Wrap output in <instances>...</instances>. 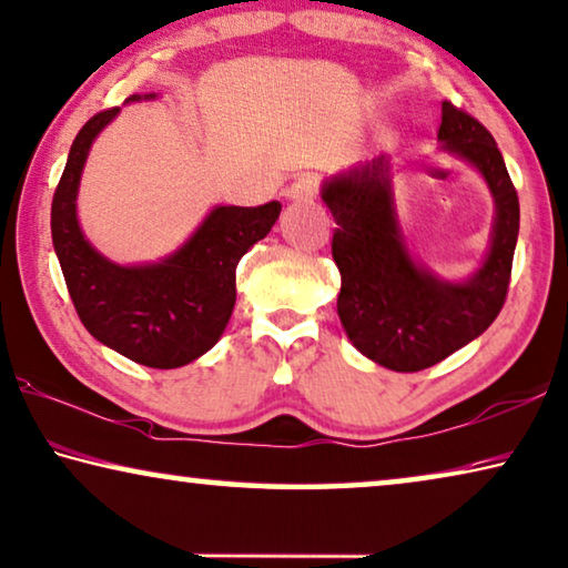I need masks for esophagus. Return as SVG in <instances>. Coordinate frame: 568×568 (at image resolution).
I'll return each instance as SVG.
<instances>
[{
    "mask_svg": "<svg viewBox=\"0 0 568 568\" xmlns=\"http://www.w3.org/2000/svg\"><path fill=\"white\" fill-rule=\"evenodd\" d=\"M318 192H321V179L316 174H303L295 179L291 189H287V200L311 202V200H316Z\"/></svg>",
    "mask_w": 568,
    "mask_h": 568,
    "instance_id": "obj_1",
    "label": "esophagus"
}]
</instances>
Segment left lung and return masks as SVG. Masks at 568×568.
Wrapping results in <instances>:
<instances>
[{
    "label": "left lung",
    "instance_id": "left-lung-1",
    "mask_svg": "<svg viewBox=\"0 0 568 568\" xmlns=\"http://www.w3.org/2000/svg\"><path fill=\"white\" fill-rule=\"evenodd\" d=\"M437 136L478 166L498 210L488 257L467 283H443L412 263L392 204L389 159L368 161L323 186L338 224L331 242L341 273L338 318L351 344L392 372H422L478 338L498 318L510 285L520 210L498 143L449 101Z\"/></svg>",
    "mask_w": 568,
    "mask_h": 568
}]
</instances>
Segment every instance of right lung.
<instances>
[{
    "label": "right lung",
    "instance_id": "1",
    "mask_svg": "<svg viewBox=\"0 0 568 568\" xmlns=\"http://www.w3.org/2000/svg\"><path fill=\"white\" fill-rule=\"evenodd\" d=\"M136 98L131 95L129 101ZM115 113L119 105L95 113L70 146L52 196V245L90 336L136 364L176 368L200 358L220 341L235 308L240 257L267 235L281 214V202L217 206L184 247L156 265L111 263L80 232L75 196L90 143Z\"/></svg>",
    "mask_w": 568,
    "mask_h": 568
}]
</instances>
